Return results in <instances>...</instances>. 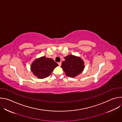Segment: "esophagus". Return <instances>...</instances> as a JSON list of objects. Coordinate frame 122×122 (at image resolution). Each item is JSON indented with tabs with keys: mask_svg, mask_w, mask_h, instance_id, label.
<instances>
[{
	"mask_svg": "<svg viewBox=\"0 0 122 122\" xmlns=\"http://www.w3.org/2000/svg\"><path fill=\"white\" fill-rule=\"evenodd\" d=\"M58 64L59 66H61V64H62V63H61V62H58Z\"/></svg>",
	"mask_w": 122,
	"mask_h": 122,
	"instance_id": "obj_1",
	"label": "esophagus"
}]
</instances>
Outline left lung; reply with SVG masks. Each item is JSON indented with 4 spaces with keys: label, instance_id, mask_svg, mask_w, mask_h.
<instances>
[{
    "label": "left lung",
    "instance_id": "8db88e82",
    "mask_svg": "<svg viewBox=\"0 0 122 122\" xmlns=\"http://www.w3.org/2000/svg\"><path fill=\"white\" fill-rule=\"evenodd\" d=\"M65 59L62 62L61 67L66 76L74 77L83 71L84 67V63L81 58L73 55H68L65 57Z\"/></svg>",
    "mask_w": 122,
    "mask_h": 122
}]
</instances>
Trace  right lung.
<instances>
[{
	"mask_svg": "<svg viewBox=\"0 0 122 122\" xmlns=\"http://www.w3.org/2000/svg\"><path fill=\"white\" fill-rule=\"evenodd\" d=\"M58 66L54 60L44 56L33 62L31 66V70L38 78L43 79L49 76Z\"/></svg>",
	"mask_w": 122,
	"mask_h": 122,
	"instance_id": "right-lung-1",
	"label": "right lung"
}]
</instances>
